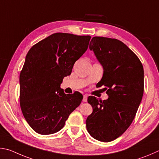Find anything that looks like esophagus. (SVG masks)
Segmentation results:
<instances>
[{"instance_id": "34e87169", "label": "esophagus", "mask_w": 159, "mask_h": 159, "mask_svg": "<svg viewBox=\"0 0 159 159\" xmlns=\"http://www.w3.org/2000/svg\"><path fill=\"white\" fill-rule=\"evenodd\" d=\"M83 102H87V95H84L83 96Z\"/></svg>"}]
</instances>
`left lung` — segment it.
<instances>
[{"instance_id":"8db88e82","label":"left lung","mask_w":159,"mask_h":159,"mask_svg":"<svg viewBox=\"0 0 159 159\" xmlns=\"http://www.w3.org/2000/svg\"><path fill=\"white\" fill-rule=\"evenodd\" d=\"M89 49L103 67L98 84L105 86L107 100L88 97L93 112L86 126L97 140L111 142L121 136L134 119L144 92V70L139 58L121 41L96 36Z\"/></svg>"}]
</instances>
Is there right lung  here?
Wrapping results in <instances>:
<instances>
[{
    "mask_svg": "<svg viewBox=\"0 0 159 159\" xmlns=\"http://www.w3.org/2000/svg\"><path fill=\"white\" fill-rule=\"evenodd\" d=\"M90 39V35L56 33L28 52L19 76V102L25 119L36 133L59 131L81 103V93L66 94L60 86L87 50Z\"/></svg>",
    "mask_w": 159,
    "mask_h": 159,
    "instance_id": "right-lung-1",
    "label": "right lung"
}]
</instances>
